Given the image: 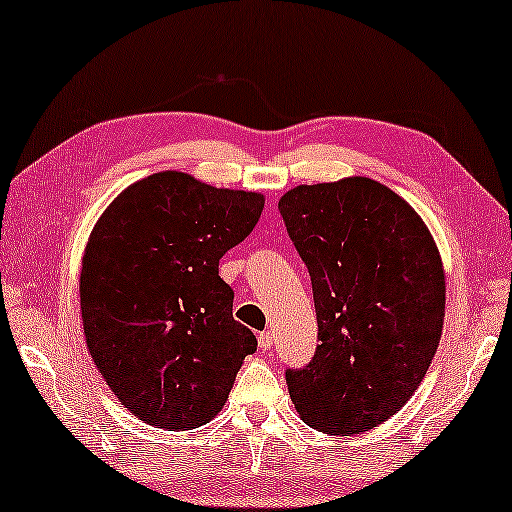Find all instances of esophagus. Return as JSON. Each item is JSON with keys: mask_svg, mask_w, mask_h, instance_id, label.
<instances>
[{"mask_svg": "<svg viewBox=\"0 0 512 512\" xmlns=\"http://www.w3.org/2000/svg\"><path fill=\"white\" fill-rule=\"evenodd\" d=\"M272 345H275V333L263 331L261 335H258V347H261V349H270Z\"/></svg>", "mask_w": 512, "mask_h": 512, "instance_id": "obj_1", "label": "esophagus"}]
</instances>
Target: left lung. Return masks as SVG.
<instances>
[{"label": "left lung", "instance_id": "1", "mask_svg": "<svg viewBox=\"0 0 512 512\" xmlns=\"http://www.w3.org/2000/svg\"><path fill=\"white\" fill-rule=\"evenodd\" d=\"M312 277L319 345L286 370L300 419L354 436L396 415L422 384L445 319L443 258L415 209L368 177L296 186L279 200Z\"/></svg>", "mask_w": 512, "mask_h": 512}]
</instances>
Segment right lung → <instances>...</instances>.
Listing matches in <instances>:
<instances>
[{
  "instance_id": "right-lung-1",
  "label": "right lung",
  "mask_w": 512,
  "mask_h": 512,
  "mask_svg": "<svg viewBox=\"0 0 512 512\" xmlns=\"http://www.w3.org/2000/svg\"><path fill=\"white\" fill-rule=\"evenodd\" d=\"M263 205V193L165 170L118 193L90 230L83 335L104 382L144 424L212 422L256 352V335L233 319L219 258L254 230Z\"/></svg>"
}]
</instances>
